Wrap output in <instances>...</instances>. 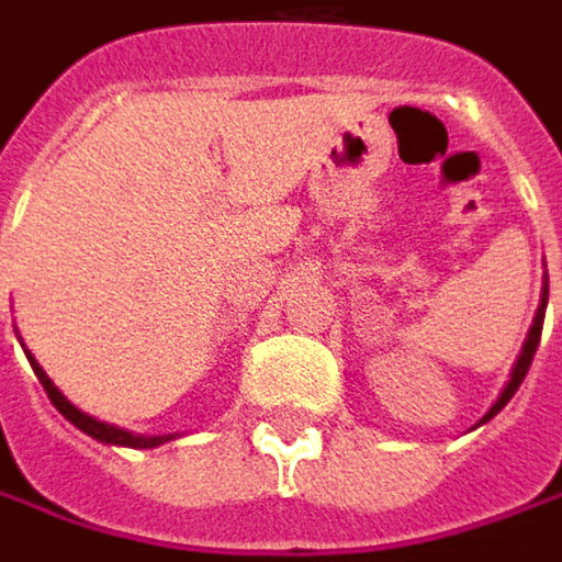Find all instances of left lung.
Here are the masks:
<instances>
[{"mask_svg":"<svg viewBox=\"0 0 562 562\" xmlns=\"http://www.w3.org/2000/svg\"><path fill=\"white\" fill-rule=\"evenodd\" d=\"M543 313H547V271H543V288H541V303H538V313H535V323H531V329H528V339L521 345V351H518V361H515V368H512V374H508V383L502 386L499 400L490 406V413L483 416V419L476 422V425H483V422H490L493 416H499V409L515 396V390L521 386L525 381V374H528V368H531V361H535V351H538V341H541V329H543Z\"/></svg>","mask_w":562,"mask_h":562,"instance_id":"obj_1","label":"left lung"}]
</instances>
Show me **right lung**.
Masks as SVG:
<instances>
[{
  "instance_id": "add662e5",
  "label": "right lung",
  "mask_w": 562,
  "mask_h": 562,
  "mask_svg": "<svg viewBox=\"0 0 562 562\" xmlns=\"http://www.w3.org/2000/svg\"><path fill=\"white\" fill-rule=\"evenodd\" d=\"M21 341V336H19ZM21 348H24V341H21ZM24 355H27V361H31V368H34V374H37V381L44 383V390H47V396H50V403L60 409V416L72 422L79 431H86V435H92L95 441L101 445H117V448H159V445H166V441H172V438H179V431L176 435H134V431H127V428H117V425H108V422H99L95 416H89V413H82L79 406H72L66 396L60 393V386L47 378V371L37 364V358L24 348Z\"/></svg>"
}]
</instances>
